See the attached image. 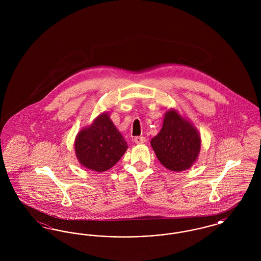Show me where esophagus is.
<instances>
[{
    "mask_svg": "<svg viewBox=\"0 0 261 261\" xmlns=\"http://www.w3.org/2000/svg\"><path fill=\"white\" fill-rule=\"evenodd\" d=\"M134 142H135L136 144H143V143L146 142V138L143 136L135 137V138H134Z\"/></svg>",
    "mask_w": 261,
    "mask_h": 261,
    "instance_id": "1",
    "label": "esophagus"
}]
</instances>
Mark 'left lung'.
<instances>
[{"label":"left lung","mask_w":261,"mask_h":261,"mask_svg":"<svg viewBox=\"0 0 261 261\" xmlns=\"http://www.w3.org/2000/svg\"><path fill=\"white\" fill-rule=\"evenodd\" d=\"M200 143L198 130L175 110L165 112L162 130L150 141L159 161L171 171L190 168L199 156Z\"/></svg>","instance_id":"obj_1"}]
</instances>
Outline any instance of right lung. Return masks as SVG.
Here are the masks:
<instances>
[{
    "mask_svg": "<svg viewBox=\"0 0 261 261\" xmlns=\"http://www.w3.org/2000/svg\"><path fill=\"white\" fill-rule=\"evenodd\" d=\"M75 153L90 170L107 171L121 159L128 148L124 138L112 123L109 113H101L75 139Z\"/></svg>",
    "mask_w": 261,
    "mask_h": 261,
    "instance_id": "right-lung-1",
    "label": "right lung"
}]
</instances>
